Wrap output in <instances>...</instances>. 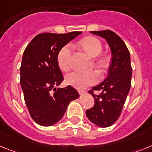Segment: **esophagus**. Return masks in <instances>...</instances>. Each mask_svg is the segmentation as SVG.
<instances>
[{
    "instance_id": "1",
    "label": "esophagus",
    "mask_w": 152,
    "mask_h": 152,
    "mask_svg": "<svg viewBox=\"0 0 152 152\" xmlns=\"http://www.w3.org/2000/svg\"><path fill=\"white\" fill-rule=\"evenodd\" d=\"M78 92H79V93H80V96H82V95L85 93V92H84V91H82V90H79V91H78Z\"/></svg>"
}]
</instances>
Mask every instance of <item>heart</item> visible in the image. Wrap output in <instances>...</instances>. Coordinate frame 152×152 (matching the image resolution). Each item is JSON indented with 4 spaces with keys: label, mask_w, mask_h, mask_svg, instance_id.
<instances>
[{
    "label": "heart",
    "mask_w": 152,
    "mask_h": 152,
    "mask_svg": "<svg viewBox=\"0 0 152 152\" xmlns=\"http://www.w3.org/2000/svg\"><path fill=\"white\" fill-rule=\"evenodd\" d=\"M78 47L83 51L87 56L95 58L93 63L99 72L103 73L107 70L109 65V58L105 55H99L102 50V44L99 39L94 37H86L78 42ZM71 50L68 46H65L58 53L57 64L62 71H67L69 68ZM66 83L77 89H83L89 86L94 85L98 82L96 72L88 73L72 72L65 78Z\"/></svg>",
    "instance_id": "b5f03b06"
}]
</instances>
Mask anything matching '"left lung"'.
I'll return each instance as SVG.
<instances>
[{
  "instance_id": "1",
  "label": "left lung",
  "mask_w": 152,
  "mask_h": 152,
  "mask_svg": "<svg viewBox=\"0 0 152 152\" xmlns=\"http://www.w3.org/2000/svg\"><path fill=\"white\" fill-rule=\"evenodd\" d=\"M106 40L112 53L108 76L103 82L92 87L101 90L99 95L89 92L95 100L94 106L86 112L92 123L101 128L109 127L117 121L127 98L132 75L130 53L124 41L111 30L90 31Z\"/></svg>"
}]
</instances>
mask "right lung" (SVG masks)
<instances>
[{
  "label": "right lung",
  "mask_w": 152,
  "mask_h": 152,
  "mask_svg": "<svg viewBox=\"0 0 152 152\" xmlns=\"http://www.w3.org/2000/svg\"><path fill=\"white\" fill-rule=\"evenodd\" d=\"M81 34V31L40 34L30 41L23 52L20 86L31 118L41 126L57 123L69 102L80 97L76 89L70 86L57 89L56 86L63 81L57 64L58 53Z\"/></svg>",
  "instance_id": "right-lung-1"
}]
</instances>
